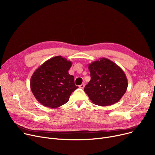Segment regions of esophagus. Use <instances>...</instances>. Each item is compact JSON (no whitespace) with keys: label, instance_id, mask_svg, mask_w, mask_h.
<instances>
[{"label":"esophagus","instance_id":"esophagus-1","mask_svg":"<svg viewBox=\"0 0 155 155\" xmlns=\"http://www.w3.org/2000/svg\"><path fill=\"white\" fill-rule=\"evenodd\" d=\"M84 87H85L84 84H81V85L79 86V88H84Z\"/></svg>","mask_w":155,"mask_h":155}]
</instances>
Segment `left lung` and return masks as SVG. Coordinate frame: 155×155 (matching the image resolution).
<instances>
[{"instance_id":"8db88e82","label":"left lung","mask_w":155,"mask_h":155,"mask_svg":"<svg viewBox=\"0 0 155 155\" xmlns=\"http://www.w3.org/2000/svg\"><path fill=\"white\" fill-rule=\"evenodd\" d=\"M88 68L91 79L84 91L91 101L100 106H108L117 102L126 93L128 85L123 70L105 58L88 64Z\"/></svg>"}]
</instances>
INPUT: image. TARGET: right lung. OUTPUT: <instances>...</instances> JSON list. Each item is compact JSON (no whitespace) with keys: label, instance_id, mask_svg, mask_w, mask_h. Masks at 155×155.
Returning <instances> with one entry per match:
<instances>
[{"label":"right lung","instance_id":"right-lung-1","mask_svg":"<svg viewBox=\"0 0 155 155\" xmlns=\"http://www.w3.org/2000/svg\"><path fill=\"white\" fill-rule=\"evenodd\" d=\"M72 62L61 56L53 57L39 67L31 76L30 86L36 100L45 107L57 108L66 104L78 88L68 70Z\"/></svg>","mask_w":155,"mask_h":155}]
</instances>
